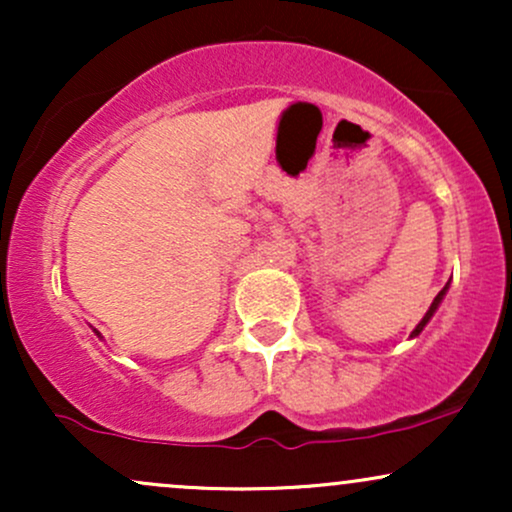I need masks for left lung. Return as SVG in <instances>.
<instances>
[{
    "instance_id": "1",
    "label": "left lung",
    "mask_w": 512,
    "mask_h": 512,
    "mask_svg": "<svg viewBox=\"0 0 512 512\" xmlns=\"http://www.w3.org/2000/svg\"><path fill=\"white\" fill-rule=\"evenodd\" d=\"M445 293H448V284H445V286H443V289H440V293H438V296H436V298H433L431 308H428V310H426V315H424V317H421V322H419V325H416V327H414V332H411V337H419V334H421V330H424V327L428 325V320H431V317H433V313H436V310H438V305H440V301H443V296H445Z\"/></svg>"
}]
</instances>
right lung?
Segmentation results:
<instances>
[{
	"label": "right lung",
	"instance_id": "add662e5",
	"mask_svg": "<svg viewBox=\"0 0 512 512\" xmlns=\"http://www.w3.org/2000/svg\"><path fill=\"white\" fill-rule=\"evenodd\" d=\"M93 332H96V334H98V337H101V332H98V330H93Z\"/></svg>",
	"mask_w": 512,
	"mask_h": 512
}]
</instances>
